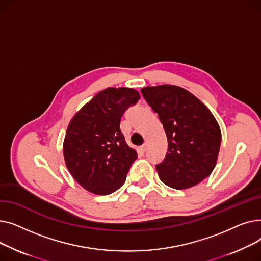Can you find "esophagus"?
<instances>
[{
  "mask_svg": "<svg viewBox=\"0 0 261 261\" xmlns=\"http://www.w3.org/2000/svg\"><path fill=\"white\" fill-rule=\"evenodd\" d=\"M141 150H142V151H146V150H147V144L146 143L141 146Z\"/></svg>",
  "mask_w": 261,
  "mask_h": 261,
  "instance_id": "obj_1",
  "label": "esophagus"
}]
</instances>
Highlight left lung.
<instances>
[{
  "instance_id": "obj_1",
  "label": "left lung",
  "mask_w": 261,
  "mask_h": 261,
  "mask_svg": "<svg viewBox=\"0 0 261 261\" xmlns=\"http://www.w3.org/2000/svg\"><path fill=\"white\" fill-rule=\"evenodd\" d=\"M167 135L165 159L156 165L160 179L175 189L193 187L216 166L221 131L212 112L195 95L175 86L142 89Z\"/></svg>"
}]
</instances>
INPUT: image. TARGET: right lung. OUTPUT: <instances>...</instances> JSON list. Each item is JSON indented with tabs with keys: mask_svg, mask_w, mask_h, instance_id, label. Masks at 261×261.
I'll return each mask as SVG.
<instances>
[{
	"mask_svg": "<svg viewBox=\"0 0 261 261\" xmlns=\"http://www.w3.org/2000/svg\"><path fill=\"white\" fill-rule=\"evenodd\" d=\"M141 98L129 88L99 92L72 118L63 143L66 167L74 179L95 195H110L126 181L138 159L120 130L126 110Z\"/></svg>",
	"mask_w": 261,
	"mask_h": 261,
	"instance_id": "1",
	"label": "right lung"
}]
</instances>
